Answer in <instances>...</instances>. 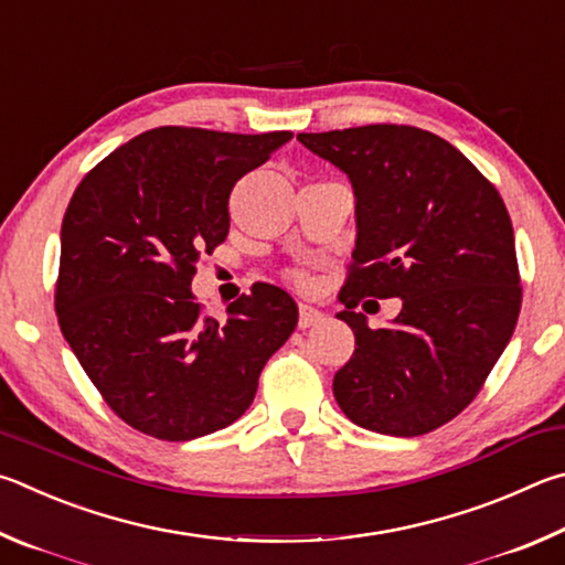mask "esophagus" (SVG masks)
<instances>
[{"mask_svg": "<svg viewBox=\"0 0 565 565\" xmlns=\"http://www.w3.org/2000/svg\"><path fill=\"white\" fill-rule=\"evenodd\" d=\"M322 318H324V315H322L318 308H312V305H300V318H298V328H300V330L315 328V324L322 322Z\"/></svg>", "mask_w": 565, "mask_h": 565, "instance_id": "1", "label": "esophagus"}]
</instances>
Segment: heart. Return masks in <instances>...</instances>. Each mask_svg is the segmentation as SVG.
Listing matches in <instances>:
<instances>
[{
	"label": "heart",
	"instance_id": "obj_1",
	"mask_svg": "<svg viewBox=\"0 0 565 565\" xmlns=\"http://www.w3.org/2000/svg\"><path fill=\"white\" fill-rule=\"evenodd\" d=\"M290 280H292L295 285H300V288H308V285H310V275H308V273H292Z\"/></svg>",
	"mask_w": 565,
	"mask_h": 565
}]
</instances>
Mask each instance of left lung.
Instances as JSON below:
<instances>
[{
    "label": "left lung",
    "mask_w": 565,
    "mask_h": 565,
    "mask_svg": "<svg viewBox=\"0 0 565 565\" xmlns=\"http://www.w3.org/2000/svg\"><path fill=\"white\" fill-rule=\"evenodd\" d=\"M298 141L348 173L358 243L338 318L354 332L334 374L358 427L419 437L477 397L516 328L521 277L507 205L449 141L414 126L372 124ZM402 297L390 329L372 331L359 300Z\"/></svg>",
    "instance_id": "obj_1"
}]
</instances>
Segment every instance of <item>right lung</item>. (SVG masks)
I'll use <instances>...</instances> for the list:
<instances>
[{
  "label": "right lung",
  "instance_id": "obj_1",
  "mask_svg": "<svg viewBox=\"0 0 565 565\" xmlns=\"http://www.w3.org/2000/svg\"><path fill=\"white\" fill-rule=\"evenodd\" d=\"M292 138L161 126L84 175L62 223L56 318L94 387L128 427L163 441L243 417L265 362L298 324L288 292L255 282L205 315L191 282L227 237L233 185Z\"/></svg>",
  "mask_w": 565,
  "mask_h": 565
}]
</instances>
